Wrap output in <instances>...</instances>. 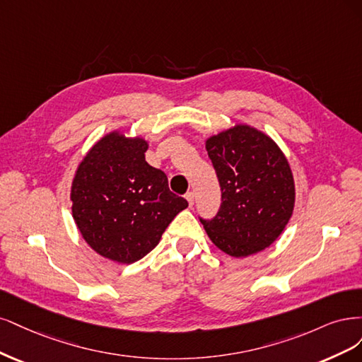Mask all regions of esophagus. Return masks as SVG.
Listing matches in <instances>:
<instances>
[{
	"mask_svg": "<svg viewBox=\"0 0 362 362\" xmlns=\"http://www.w3.org/2000/svg\"><path fill=\"white\" fill-rule=\"evenodd\" d=\"M185 198H186V200H188L189 206H192V204H194V192H186Z\"/></svg>",
	"mask_w": 362,
	"mask_h": 362,
	"instance_id": "1",
	"label": "esophagus"
}]
</instances>
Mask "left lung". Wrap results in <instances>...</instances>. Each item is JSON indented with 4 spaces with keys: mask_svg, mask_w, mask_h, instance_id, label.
I'll return each mask as SVG.
<instances>
[{
    "mask_svg": "<svg viewBox=\"0 0 362 362\" xmlns=\"http://www.w3.org/2000/svg\"><path fill=\"white\" fill-rule=\"evenodd\" d=\"M221 186L215 218L200 219L207 236L231 257L260 252L281 235L295 207V180L274 139L235 124L206 139Z\"/></svg>",
    "mask_w": 362,
    "mask_h": 362,
    "instance_id": "1",
    "label": "left lung"
}]
</instances>
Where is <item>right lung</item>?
<instances>
[{
  "label": "right lung",
  "instance_id": "obj_1",
  "mask_svg": "<svg viewBox=\"0 0 362 362\" xmlns=\"http://www.w3.org/2000/svg\"><path fill=\"white\" fill-rule=\"evenodd\" d=\"M148 143L120 131L103 135L76 168L72 215L81 236L102 257L129 264L153 250L188 207L164 171L146 162Z\"/></svg>",
  "mask_w": 362,
  "mask_h": 362
}]
</instances>
